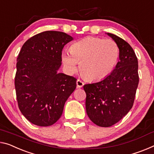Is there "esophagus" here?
I'll list each match as a JSON object with an SVG mask.
<instances>
[{"mask_svg": "<svg viewBox=\"0 0 154 154\" xmlns=\"http://www.w3.org/2000/svg\"><path fill=\"white\" fill-rule=\"evenodd\" d=\"M76 85H77L78 88H80V87H82L84 85V82H82L81 80L78 79L77 81H76Z\"/></svg>", "mask_w": 154, "mask_h": 154, "instance_id": "34e87169", "label": "esophagus"}]
</instances>
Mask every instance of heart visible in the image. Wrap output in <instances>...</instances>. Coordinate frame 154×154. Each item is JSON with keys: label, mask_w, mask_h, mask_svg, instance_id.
<instances>
[{"label": "heart", "mask_w": 154, "mask_h": 154, "mask_svg": "<svg viewBox=\"0 0 154 154\" xmlns=\"http://www.w3.org/2000/svg\"><path fill=\"white\" fill-rule=\"evenodd\" d=\"M120 55L118 44L112 39L89 36L75 42L70 52L63 51L62 60L70 74L78 70L90 81H100L109 76L117 65Z\"/></svg>", "instance_id": "b5f03b06"}]
</instances>
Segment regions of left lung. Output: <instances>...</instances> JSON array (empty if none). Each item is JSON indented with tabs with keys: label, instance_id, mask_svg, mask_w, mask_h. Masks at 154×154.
I'll list each match as a JSON object with an SVG mask.
<instances>
[{
	"label": "left lung",
	"instance_id": "left-lung-1",
	"mask_svg": "<svg viewBox=\"0 0 154 154\" xmlns=\"http://www.w3.org/2000/svg\"><path fill=\"white\" fill-rule=\"evenodd\" d=\"M107 35L119 47L120 60L106 79L83 86L87 115L94 124L103 127L117 123L129 112L139 82L138 58L134 49L121 38Z\"/></svg>",
	"mask_w": 154,
	"mask_h": 154
}]
</instances>
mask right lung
<instances>
[{
	"label": "right lung",
	"instance_id": "obj_1",
	"mask_svg": "<svg viewBox=\"0 0 154 154\" xmlns=\"http://www.w3.org/2000/svg\"><path fill=\"white\" fill-rule=\"evenodd\" d=\"M73 38L66 33L46 31L30 38L17 58L15 89L18 105L32 124L54 125L65 102L76 88V79L58 73L64 46Z\"/></svg>",
	"mask_w": 154,
	"mask_h": 154
}]
</instances>
